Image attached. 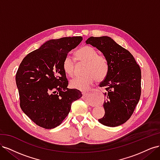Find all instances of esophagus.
I'll use <instances>...</instances> for the list:
<instances>
[{"mask_svg":"<svg viewBox=\"0 0 160 160\" xmlns=\"http://www.w3.org/2000/svg\"><path fill=\"white\" fill-rule=\"evenodd\" d=\"M82 94H83V96H85L87 95V93H85V92H83V93H82Z\"/></svg>","mask_w":160,"mask_h":160,"instance_id":"1","label":"esophagus"}]
</instances>
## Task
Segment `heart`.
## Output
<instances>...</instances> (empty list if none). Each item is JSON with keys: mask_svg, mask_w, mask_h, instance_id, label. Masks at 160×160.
<instances>
[{"mask_svg": "<svg viewBox=\"0 0 160 160\" xmlns=\"http://www.w3.org/2000/svg\"><path fill=\"white\" fill-rule=\"evenodd\" d=\"M75 57L78 61L86 62L84 70L85 75L72 79L70 82L71 88L86 91L93 83L95 78L97 81H101L107 75L108 61L104 56L98 55V52L95 48L88 45L82 47L76 51ZM62 67L67 75L73 76L75 62L69 55L65 57Z\"/></svg>", "mask_w": 160, "mask_h": 160, "instance_id": "obj_1", "label": "heart"}]
</instances>
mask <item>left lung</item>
<instances>
[{
  "label": "left lung",
  "mask_w": 160,
  "mask_h": 160,
  "mask_svg": "<svg viewBox=\"0 0 160 160\" xmlns=\"http://www.w3.org/2000/svg\"><path fill=\"white\" fill-rule=\"evenodd\" d=\"M103 53L108 63L105 79V115L98 121L109 127L125 123L133 114L141 96V69L130 52L108 36L89 37L86 41Z\"/></svg>",
  "instance_id": "left-lung-1"
}]
</instances>
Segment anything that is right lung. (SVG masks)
<instances>
[{
    "label": "right lung",
    "instance_id": "add662e5",
    "mask_svg": "<svg viewBox=\"0 0 160 160\" xmlns=\"http://www.w3.org/2000/svg\"><path fill=\"white\" fill-rule=\"evenodd\" d=\"M82 37L47 41L24 58L16 74V83L22 111L45 129L55 128L68 115L71 103L81 92L67 88L68 80L62 65L69 52Z\"/></svg>",
    "mask_w": 160,
    "mask_h": 160
}]
</instances>
